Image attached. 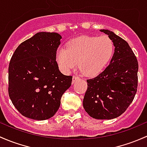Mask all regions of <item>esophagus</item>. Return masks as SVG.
<instances>
[{"label":"esophagus","instance_id":"34e87169","mask_svg":"<svg viewBox=\"0 0 147 147\" xmlns=\"http://www.w3.org/2000/svg\"><path fill=\"white\" fill-rule=\"evenodd\" d=\"M79 80H80V78H79L78 76H77V75H74V76L72 77V84L75 83V82L78 81Z\"/></svg>","mask_w":147,"mask_h":147}]
</instances>
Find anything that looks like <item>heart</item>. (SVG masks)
<instances>
[{"label":"heart","mask_w":147,"mask_h":147,"mask_svg":"<svg viewBox=\"0 0 147 147\" xmlns=\"http://www.w3.org/2000/svg\"><path fill=\"white\" fill-rule=\"evenodd\" d=\"M113 51V42L108 36H80L57 51L56 61L63 72H69L78 62L84 75L94 76L104 68Z\"/></svg>","instance_id":"1"}]
</instances>
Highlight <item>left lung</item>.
Wrapping results in <instances>:
<instances>
[{
    "label": "left lung",
    "mask_w": 147,
    "mask_h": 147,
    "mask_svg": "<svg viewBox=\"0 0 147 147\" xmlns=\"http://www.w3.org/2000/svg\"><path fill=\"white\" fill-rule=\"evenodd\" d=\"M101 31L112 39L115 52L103 72L86 80L88 86L83 106L92 118L111 120L122 115L135 98L138 61L126 41L107 29Z\"/></svg>",
    "instance_id": "obj_1"
}]
</instances>
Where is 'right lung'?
Instances as JSON below:
<instances>
[{
    "label": "right lung",
    "instance_id": "add662e5",
    "mask_svg": "<svg viewBox=\"0 0 147 147\" xmlns=\"http://www.w3.org/2000/svg\"><path fill=\"white\" fill-rule=\"evenodd\" d=\"M61 38L55 32H38L20 44L10 59L9 96L26 118L44 120L53 117L71 86L72 76L62 74L56 62Z\"/></svg>",
    "mask_w": 147,
    "mask_h": 147
}]
</instances>
